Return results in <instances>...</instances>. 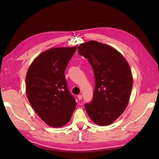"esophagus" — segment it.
<instances>
[{
    "label": "esophagus",
    "mask_w": 159,
    "mask_h": 159,
    "mask_svg": "<svg viewBox=\"0 0 159 159\" xmlns=\"http://www.w3.org/2000/svg\"><path fill=\"white\" fill-rule=\"evenodd\" d=\"M78 98L79 99V100L82 99V95H78Z\"/></svg>",
    "instance_id": "esophagus-1"
}]
</instances>
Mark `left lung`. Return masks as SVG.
Masks as SVG:
<instances>
[{"label": "left lung", "instance_id": "1", "mask_svg": "<svg viewBox=\"0 0 159 159\" xmlns=\"http://www.w3.org/2000/svg\"><path fill=\"white\" fill-rule=\"evenodd\" d=\"M78 54L88 60L94 72L91 103L85 109L91 121L100 126L113 123L129 103L133 87L129 65L114 48L95 40L81 44Z\"/></svg>", "mask_w": 159, "mask_h": 159}]
</instances>
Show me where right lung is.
<instances>
[{
    "instance_id": "obj_1",
    "label": "right lung",
    "mask_w": 159,
    "mask_h": 159,
    "mask_svg": "<svg viewBox=\"0 0 159 159\" xmlns=\"http://www.w3.org/2000/svg\"><path fill=\"white\" fill-rule=\"evenodd\" d=\"M77 46L54 48L37 56L28 70L26 93L31 106L48 125L68 123L76 106L64 71Z\"/></svg>"
}]
</instances>
